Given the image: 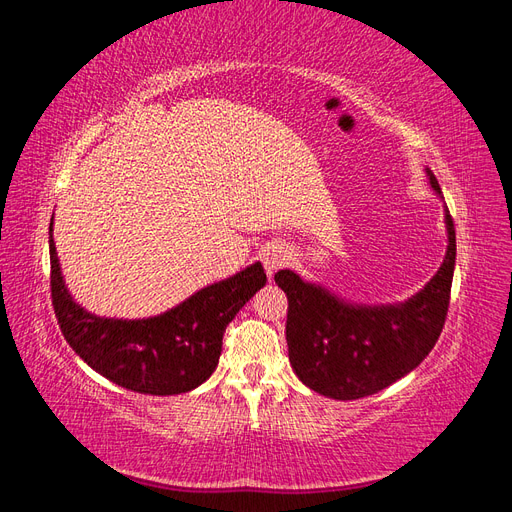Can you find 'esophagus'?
Wrapping results in <instances>:
<instances>
[{
  "mask_svg": "<svg viewBox=\"0 0 512 512\" xmlns=\"http://www.w3.org/2000/svg\"><path fill=\"white\" fill-rule=\"evenodd\" d=\"M290 258H292V254L288 247L282 243H275V245H269L267 250L262 252V265H265L267 275L273 277L284 265H288Z\"/></svg>",
  "mask_w": 512,
  "mask_h": 512,
  "instance_id": "34e87169",
  "label": "esophagus"
}]
</instances>
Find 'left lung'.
I'll return each mask as SVG.
<instances>
[{"instance_id": "left-lung-1", "label": "left lung", "mask_w": 512, "mask_h": 512, "mask_svg": "<svg viewBox=\"0 0 512 512\" xmlns=\"http://www.w3.org/2000/svg\"><path fill=\"white\" fill-rule=\"evenodd\" d=\"M427 177L442 198L429 168ZM444 222V262L425 288L404 303L356 305L290 269L275 273V284L288 297V359L305 386L331 399H359L386 389L423 363L438 342L451 301L457 245L448 207Z\"/></svg>"}]
</instances>
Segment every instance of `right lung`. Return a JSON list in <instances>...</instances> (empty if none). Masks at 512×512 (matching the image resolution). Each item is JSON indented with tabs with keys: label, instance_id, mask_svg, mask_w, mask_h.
I'll return each instance as SVG.
<instances>
[{
	"label": "right lung",
	"instance_id": "1",
	"mask_svg": "<svg viewBox=\"0 0 512 512\" xmlns=\"http://www.w3.org/2000/svg\"><path fill=\"white\" fill-rule=\"evenodd\" d=\"M51 297L66 342L100 376L145 395H179L203 384L218 367L222 337L239 309L267 284L260 262L194 292L164 314L123 320L89 314L72 299L59 269L49 226Z\"/></svg>",
	"mask_w": 512,
	"mask_h": 512
}]
</instances>
